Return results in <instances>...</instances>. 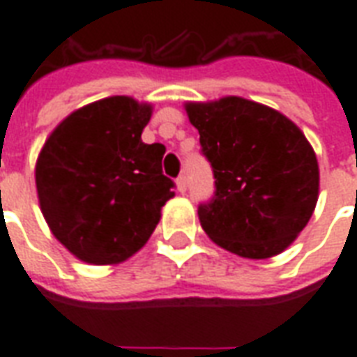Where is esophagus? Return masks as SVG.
Wrapping results in <instances>:
<instances>
[{"label":"esophagus","instance_id":"obj_1","mask_svg":"<svg viewBox=\"0 0 357 357\" xmlns=\"http://www.w3.org/2000/svg\"><path fill=\"white\" fill-rule=\"evenodd\" d=\"M176 185H178V191L181 195L185 193L187 191V179H185V176H179L178 179H176Z\"/></svg>","mask_w":357,"mask_h":357}]
</instances>
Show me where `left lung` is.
<instances>
[{"mask_svg": "<svg viewBox=\"0 0 357 357\" xmlns=\"http://www.w3.org/2000/svg\"><path fill=\"white\" fill-rule=\"evenodd\" d=\"M202 155L216 179L199 206L204 233L233 255H281L306 227L319 197V166L310 141L279 110L237 95L185 102Z\"/></svg>", "mask_w": 357, "mask_h": 357, "instance_id": "1", "label": "left lung"}]
</instances>
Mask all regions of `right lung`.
I'll list each match as a JSON object with an SVG mask.
<instances>
[{"instance_id":"obj_1","label":"right lung","mask_w":357,"mask_h":357,"mask_svg":"<svg viewBox=\"0 0 357 357\" xmlns=\"http://www.w3.org/2000/svg\"><path fill=\"white\" fill-rule=\"evenodd\" d=\"M153 105L128 95L89 102L51 132L36 162L40 208L78 260L112 266L139 250L174 197L166 147L141 141Z\"/></svg>"}]
</instances>
